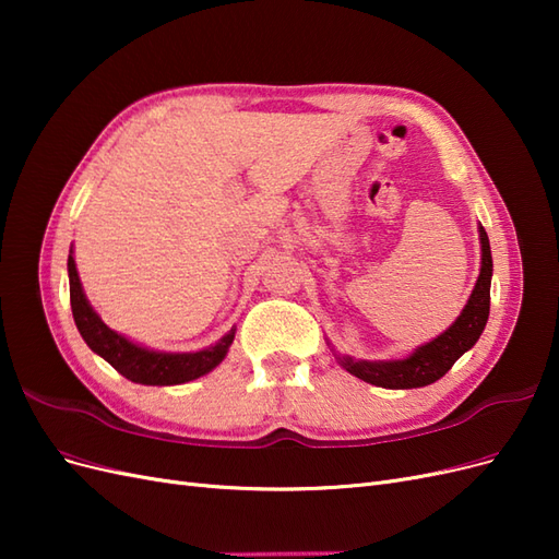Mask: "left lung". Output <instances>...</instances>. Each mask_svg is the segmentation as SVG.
I'll return each instance as SVG.
<instances>
[{"instance_id":"1","label":"left lung","mask_w":559,"mask_h":559,"mask_svg":"<svg viewBox=\"0 0 559 559\" xmlns=\"http://www.w3.org/2000/svg\"><path fill=\"white\" fill-rule=\"evenodd\" d=\"M480 247H483V265L480 277L476 282L466 308L456 317L454 324L436 337V341L417 347L408 359L403 361H354L349 357L335 354L345 370L357 376L364 382H370L384 389H413L427 386L441 380L454 361L466 349L478 343V337L489 317V284H492V251H489L487 233L480 226Z\"/></svg>"}]
</instances>
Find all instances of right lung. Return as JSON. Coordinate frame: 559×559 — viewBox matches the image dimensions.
<instances>
[{"label": "right lung", "instance_id": "right-lung-1", "mask_svg": "<svg viewBox=\"0 0 559 559\" xmlns=\"http://www.w3.org/2000/svg\"><path fill=\"white\" fill-rule=\"evenodd\" d=\"M67 270H70L72 314L81 337L88 343L93 352H97L99 357L109 361L123 378L140 384H181L210 373L214 366L224 361L226 352L235 337V331L224 335L214 347L193 352V354H165V352L144 349L140 345L130 343L128 337L107 329V324H103V319L93 312L86 296H83L72 253L70 259H67Z\"/></svg>", "mask_w": 559, "mask_h": 559}]
</instances>
